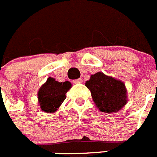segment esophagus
I'll return each instance as SVG.
<instances>
[{"label": "esophagus", "instance_id": "obj_1", "mask_svg": "<svg viewBox=\"0 0 157 157\" xmlns=\"http://www.w3.org/2000/svg\"><path fill=\"white\" fill-rule=\"evenodd\" d=\"M73 82L74 83H82V78H77V79L73 80Z\"/></svg>", "mask_w": 157, "mask_h": 157}]
</instances>
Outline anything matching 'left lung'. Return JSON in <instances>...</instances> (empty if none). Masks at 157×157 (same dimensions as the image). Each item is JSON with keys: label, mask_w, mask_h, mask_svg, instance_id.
Here are the masks:
<instances>
[{"label": "left lung", "mask_w": 157, "mask_h": 157, "mask_svg": "<svg viewBox=\"0 0 157 157\" xmlns=\"http://www.w3.org/2000/svg\"><path fill=\"white\" fill-rule=\"evenodd\" d=\"M86 86L91 92L93 101L101 111L117 112L127 103L124 84L103 73L92 75Z\"/></svg>", "instance_id": "left-lung-1"}]
</instances>
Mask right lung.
<instances>
[{
	"label": "right lung",
	"instance_id": "1",
	"mask_svg": "<svg viewBox=\"0 0 157 157\" xmlns=\"http://www.w3.org/2000/svg\"><path fill=\"white\" fill-rule=\"evenodd\" d=\"M69 82H59L54 78H49L47 82L41 86L38 92V99L41 110L53 113L66 99V93L71 88Z\"/></svg>",
	"mask_w": 157,
	"mask_h": 157
}]
</instances>
